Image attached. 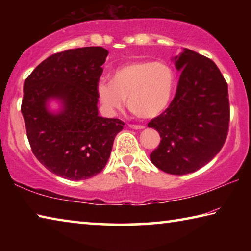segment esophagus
<instances>
[{"label": "esophagus", "mask_w": 251, "mask_h": 251, "mask_svg": "<svg viewBox=\"0 0 251 251\" xmlns=\"http://www.w3.org/2000/svg\"><path fill=\"white\" fill-rule=\"evenodd\" d=\"M129 128H133V129H144L145 128V126L143 125H135V124H129Z\"/></svg>", "instance_id": "obj_1"}]
</instances>
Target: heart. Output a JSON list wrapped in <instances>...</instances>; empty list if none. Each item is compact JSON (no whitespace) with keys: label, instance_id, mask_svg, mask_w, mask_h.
<instances>
[{"label":"heart","instance_id":"b5f03b06","mask_svg":"<svg viewBox=\"0 0 251 251\" xmlns=\"http://www.w3.org/2000/svg\"><path fill=\"white\" fill-rule=\"evenodd\" d=\"M175 74L165 63L135 61L118 66L112 79L100 78L97 94L108 113L121 109L127 99V106L135 116L154 118L167 108L172 100Z\"/></svg>","mask_w":251,"mask_h":251}]
</instances>
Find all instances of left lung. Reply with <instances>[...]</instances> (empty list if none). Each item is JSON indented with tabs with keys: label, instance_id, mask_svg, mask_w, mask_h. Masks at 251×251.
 <instances>
[{
	"label": "left lung",
	"instance_id": "8db88e82",
	"mask_svg": "<svg viewBox=\"0 0 251 251\" xmlns=\"http://www.w3.org/2000/svg\"><path fill=\"white\" fill-rule=\"evenodd\" d=\"M175 65L181 71L176 95L148 123L161 138L151 160L165 173L185 175L205 166L222 150L230 110L227 82L210 58L185 49Z\"/></svg>",
	"mask_w": 251,
	"mask_h": 251
}]
</instances>
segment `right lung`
Masks as SVG:
<instances>
[{"mask_svg": "<svg viewBox=\"0 0 251 251\" xmlns=\"http://www.w3.org/2000/svg\"><path fill=\"white\" fill-rule=\"evenodd\" d=\"M107 55L100 46L55 53L24 82L21 112L33 154L65 179H88L103 171L125 125L118 118L99 116L97 83ZM50 98L62 101L61 112L47 109Z\"/></svg>", "mask_w": 251, "mask_h": 251, "instance_id": "add662e5", "label": "right lung"}]
</instances>
